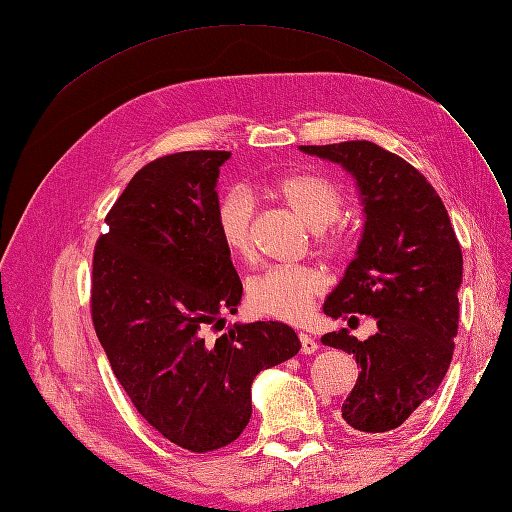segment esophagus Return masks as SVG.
I'll list each match as a JSON object with an SVG mask.
<instances>
[{"mask_svg":"<svg viewBox=\"0 0 512 512\" xmlns=\"http://www.w3.org/2000/svg\"><path fill=\"white\" fill-rule=\"evenodd\" d=\"M299 339H301V352L303 354H314L318 350V342L307 333H299Z\"/></svg>","mask_w":512,"mask_h":512,"instance_id":"34e87169","label":"esophagus"}]
</instances>
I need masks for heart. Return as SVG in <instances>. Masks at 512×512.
<instances>
[{
  "instance_id": "heart-1",
  "label": "heart",
  "mask_w": 512,
  "mask_h": 512,
  "mask_svg": "<svg viewBox=\"0 0 512 512\" xmlns=\"http://www.w3.org/2000/svg\"><path fill=\"white\" fill-rule=\"evenodd\" d=\"M271 192L318 230L324 243L335 245V235H327L324 228L342 215L344 196L331 179L299 170L275 179ZM254 209V194L245 185H232L220 196L215 207V228L230 254L247 256L252 252ZM324 288L327 275L316 267H267L247 284V303L258 314L299 322L312 312L314 301Z\"/></svg>"
}]
</instances>
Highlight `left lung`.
Returning a JSON list of instances; mask_svg holds the SVG:
<instances>
[{
	"instance_id": "1",
	"label": "left lung",
	"mask_w": 512,
	"mask_h": 512,
	"mask_svg": "<svg viewBox=\"0 0 512 512\" xmlns=\"http://www.w3.org/2000/svg\"><path fill=\"white\" fill-rule=\"evenodd\" d=\"M299 149L352 175L365 215L354 258L322 305L331 318L365 314L378 327L365 342L346 329L322 335L361 365L342 418L354 431H393L436 395L451 365L461 247L438 192L395 153L369 141Z\"/></svg>"
}]
</instances>
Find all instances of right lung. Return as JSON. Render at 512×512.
<instances>
[{
	"label": "right lung",
	"mask_w": 512,
	"mask_h": 512,
	"mask_svg": "<svg viewBox=\"0 0 512 512\" xmlns=\"http://www.w3.org/2000/svg\"><path fill=\"white\" fill-rule=\"evenodd\" d=\"M228 151H183L143 166L106 215L91 273V316L134 408L192 453L235 442L252 382L301 350L284 322H235L243 286L215 228Z\"/></svg>",
	"instance_id": "obj_1"
}]
</instances>
